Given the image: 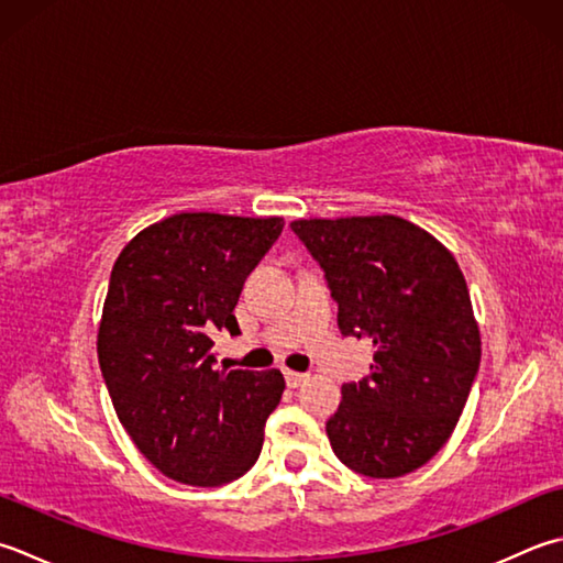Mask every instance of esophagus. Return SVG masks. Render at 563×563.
<instances>
[{
  "instance_id": "1",
  "label": "esophagus",
  "mask_w": 563,
  "mask_h": 563,
  "mask_svg": "<svg viewBox=\"0 0 563 563\" xmlns=\"http://www.w3.org/2000/svg\"><path fill=\"white\" fill-rule=\"evenodd\" d=\"M310 380V376L307 373H297V371H285V383L290 385V388H297V385H302Z\"/></svg>"
}]
</instances>
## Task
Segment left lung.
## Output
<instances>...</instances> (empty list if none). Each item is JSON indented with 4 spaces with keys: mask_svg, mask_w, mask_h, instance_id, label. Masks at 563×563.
<instances>
[{
    "mask_svg": "<svg viewBox=\"0 0 563 563\" xmlns=\"http://www.w3.org/2000/svg\"><path fill=\"white\" fill-rule=\"evenodd\" d=\"M290 227L324 268L341 334L376 349L371 376L341 385L329 444L363 476H407L449 442L478 373L464 273L442 241L395 214Z\"/></svg>",
    "mask_w": 563,
    "mask_h": 563,
    "instance_id": "obj_1",
    "label": "left lung"
}]
</instances>
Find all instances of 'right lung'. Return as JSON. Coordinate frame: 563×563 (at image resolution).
I'll return each mask as SVG.
<instances>
[{"mask_svg":"<svg viewBox=\"0 0 563 563\" xmlns=\"http://www.w3.org/2000/svg\"><path fill=\"white\" fill-rule=\"evenodd\" d=\"M283 227V217L180 212L119 253L99 368L119 422L163 476L214 488L256 464L283 373L214 368L212 336L239 334V295Z\"/></svg>","mask_w":563,"mask_h":563,"instance_id":"1","label":"right lung"}]
</instances>
